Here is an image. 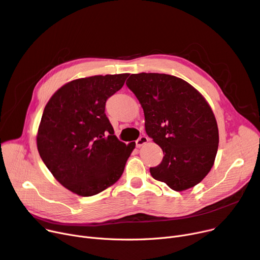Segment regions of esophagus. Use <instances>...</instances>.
<instances>
[{"mask_svg":"<svg viewBox=\"0 0 260 260\" xmlns=\"http://www.w3.org/2000/svg\"><path fill=\"white\" fill-rule=\"evenodd\" d=\"M148 141H149V139H148L146 136H141V137L136 141V145H137V147H142V146L145 145Z\"/></svg>","mask_w":260,"mask_h":260,"instance_id":"obj_1","label":"esophagus"}]
</instances>
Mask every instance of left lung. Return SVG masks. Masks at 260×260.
Segmentation results:
<instances>
[{
	"mask_svg": "<svg viewBox=\"0 0 260 260\" xmlns=\"http://www.w3.org/2000/svg\"><path fill=\"white\" fill-rule=\"evenodd\" d=\"M126 85L143 108L147 135L165 154L150 168L151 176L175 191L196 186L212 169L218 150L210 105L189 83L167 74H132Z\"/></svg>",
	"mask_w": 260,
	"mask_h": 260,
	"instance_id": "obj_1",
	"label": "left lung"
}]
</instances>
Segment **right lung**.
I'll use <instances>...</instances> for the list:
<instances>
[{"label":"right lung","instance_id":"obj_1","mask_svg":"<svg viewBox=\"0 0 260 260\" xmlns=\"http://www.w3.org/2000/svg\"><path fill=\"white\" fill-rule=\"evenodd\" d=\"M128 75L73 80L45 106L37 135L39 154L62 186L78 196L91 197L114 184L136 146L116 138L105 113L107 100Z\"/></svg>","mask_w":260,"mask_h":260}]
</instances>
